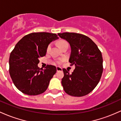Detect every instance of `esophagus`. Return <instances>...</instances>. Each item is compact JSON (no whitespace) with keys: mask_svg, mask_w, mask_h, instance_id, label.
Here are the masks:
<instances>
[{"mask_svg":"<svg viewBox=\"0 0 121 121\" xmlns=\"http://www.w3.org/2000/svg\"><path fill=\"white\" fill-rule=\"evenodd\" d=\"M56 69H57V72H58V71H62V68L61 67H56Z\"/></svg>","mask_w":121,"mask_h":121,"instance_id":"obj_1","label":"esophagus"}]
</instances>
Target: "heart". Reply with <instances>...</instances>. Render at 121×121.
Wrapping results in <instances>:
<instances>
[{
	"mask_svg": "<svg viewBox=\"0 0 121 121\" xmlns=\"http://www.w3.org/2000/svg\"><path fill=\"white\" fill-rule=\"evenodd\" d=\"M58 46L61 48H62L64 46L66 45H68V42H67V41H65L64 40H61V41H58ZM51 46H52L51 44H49L48 46H47V48H46V52H49L50 51V49H51ZM64 60V58H60V59H58L57 60V63L58 64H61Z\"/></svg>",
	"mask_w": 121,
	"mask_h": 121,
	"instance_id": "b5f03b06",
	"label": "heart"
}]
</instances>
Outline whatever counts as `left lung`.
<instances>
[{
  "label": "left lung",
  "mask_w": 121,
  "mask_h": 121,
  "mask_svg": "<svg viewBox=\"0 0 121 121\" xmlns=\"http://www.w3.org/2000/svg\"><path fill=\"white\" fill-rule=\"evenodd\" d=\"M71 47L69 61L75 69L71 74L63 69L61 84L65 92L73 96L87 95L97 86L103 72V58L97 45L91 38L76 33H58Z\"/></svg>",
  "instance_id": "left-lung-1"
}]
</instances>
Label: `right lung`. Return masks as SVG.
I'll list each match as a JSON object with an SVG mask.
<instances>
[{
	"instance_id": "1",
	"label": "right lung",
	"mask_w": 121,
	"mask_h": 121,
	"mask_svg": "<svg viewBox=\"0 0 121 121\" xmlns=\"http://www.w3.org/2000/svg\"><path fill=\"white\" fill-rule=\"evenodd\" d=\"M58 38L54 33H32L16 44L9 58V73L13 83L22 93L37 95L48 88L56 67L48 65L44 69H40L38 58L46 55L48 45Z\"/></svg>"
}]
</instances>
